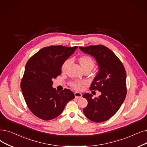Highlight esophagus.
<instances>
[{
    "instance_id": "1",
    "label": "esophagus",
    "mask_w": 147,
    "mask_h": 147,
    "mask_svg": "<svg viewBox=\"0 0 147 147\" xmlns=\"http://www.w3.org/2000/svg\"><path fill=\"white\" fill-rule=\"evenodd\" d=\"M74 95H75V98H78V99L82 97V94L81 93H79V92H75Z\"/></svg>"
}]
</instances>
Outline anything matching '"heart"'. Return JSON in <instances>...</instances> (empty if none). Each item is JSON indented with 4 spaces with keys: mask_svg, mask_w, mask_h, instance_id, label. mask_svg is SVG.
Wrapping results in <instances>:
<instances>
[{
    "mask_svg": "<svg viewBox=\"0 0 147 147\" xmlns=\"http://www.w3.org/2000/svg\"><path fill=\"white\" fill-rule=\"evenodd\" d=\"M79 62L82 67V68L85 71H90L91 70L94 68L95 65V60L92 58L91 56L85 55L80 56L78 59ZM71 63V59H67L62 63L61 65V71L62 72H65L68 65ZM69 86L73 89L76 91H80L83 88V85L84 83L82 81H71L69 82Z\"/></svg>",
    "mask_w": 147,
    "mask_h": 147,
    "instance_id": "b5f03b06",
    "label": "heart"
}]
</instances>
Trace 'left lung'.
Wrapping results in <instances>:
<instances>
[{
    "mask_svg": "<svg viewBox=\"0 0 147 147\" xmlns=\"http://www.w3.org/2000/svg\"><path fill=\"white\" fill-rule=\"evenodd\" d=\"M79 48L97 60L98 73L89 89L101 93L98 98H95L89 93L83 95V97L88 101V105L83 111L85 115L93 122H103L117 113L125 98V69L115 54L105 46L99 44Z\"/></svg>",
    "mask_w": 147,
    "mask_h": 147,
    "instance_id": "left-lung-1",
    "label": "left lung"
}]
</instances>
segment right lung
Returning <instances> with one entry per match:
<instances>
[{
	"label": "right lung",
	"mask_w": 147,
	"mask_h": 147,
	"mask_svg": "<svg viewBox=\"0 0 147 147\" xmlns=\"http://www.w3.org/2000/svg\"><path fill=\"white\" fill-rule=\"evenodd\" d=\"M78 46H50L44 47L28 61L20 86L26 105L34 115L47 121L62 112L68 102L74 98L68 89L58 91L53 79L61 74V65Z\"/></svg>",
	"instance_id": "add662e5"
}]
</instances>
